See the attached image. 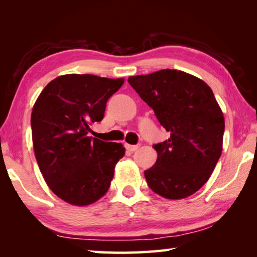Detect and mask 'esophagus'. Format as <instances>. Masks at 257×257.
Returning <instances> with one entry per match:
<instances>
[{
	"mask_svg": "<svg viewBox=\"0 0 257 257\" xmlns=\"http://www.w3.org/2000/svg\"><path fill=\"white\" fill-rule=\"evenodd\" d=\"M124 146H125V149H127V151H129V152L137 151L138 147H139L138 145H129V144H125Z\"/></svg>",
	"mask_w": 257,
	"mask_h": 257,
	"instance_id": "obj_1",
	"label": "esophagus"
}]
</instances>
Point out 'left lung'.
I'll use <instances>...</instances> for the list:
<instances>
[{
    "mask_svg": "<svg viewBox=\"0 0 257 257\" xmlns=\"http://www.w3.org/2000/svg\"><path fill=\"white\" fill-rule=\"evenodd\" d=\"M128 82L170 133L153 145L158 160L144 172L149 187L168 199L190 196L222 153L224 118L214 94L199 78L171 69L129 77Z\"/></svg>",
    "mask_w": 257,
    "mask_h": 257,
    "instance_id": "8db88e82",
    "label": "left lung"
}]
</instances>
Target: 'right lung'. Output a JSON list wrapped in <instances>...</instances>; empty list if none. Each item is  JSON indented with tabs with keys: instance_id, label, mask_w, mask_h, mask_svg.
<instances>
[{
	"instance_id": "1",
	"label": "right lung",
	"mask_w": 257,
	"mask_h": 257,
	"mask_svg": "<svg viewBox=\"0 0 257 257\" xmlns=\"http://www.w3.org/2000/svg\"><path fill=\"white\" fill-rule=\"evenodd\" d=\"M123 81L78 73L60 76L46 85L35 103V156L46 184L64 202L89 205L110 188L124 147L89 137L88 133L90 124L103 119L107 99Z\"/></svg>"
}]
</instances>
